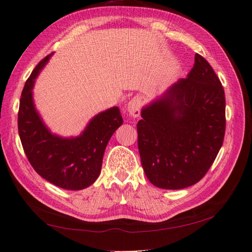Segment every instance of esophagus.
Instances as JSON below:
<instances>
[{
  "label": "esophagus",
  "instance_id": "34e87169",
  "mask_svg": "<svg viewBox=\"0 0 252 252\" xmlns=\"http://www.w3.org/2000/svg\"><path fill=\"white\" fill-rule=\"evenodd\" d=\"M127 112L133 118H137L141 113V100L137 97H134L127 103Z\"/></svg>",
  "mask_w": 252,
  "mask_h": 252
}]
</instances>
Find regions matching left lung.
<instances>
[{
	"label": "left lung",
	"mask_w": 252,
	"mask_h": 252,
	"mask_svg": "<svg viewBox=\"0 0 252 252\" xmlns=\"http://www.w3.org/2000/svg\"><path fill=\"white\" fill-rule=\"evenodd\" d=\"M141 164L153 185L184 189L199 182L223 145L225 94L210 63L196 53L187 78L142 110Z\"/></svg>",
	"instance_id": "left-lung-1"
}]
</instances>
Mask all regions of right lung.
Masks as SVG:
<instances>
[{
  "mask_svg": "<svg viewBox=\"0 0 252 252\" xmlns=\"http://www.w3.org/2000/svg\"><path fill=\"white\" fill-rule=\"evenodd\" d=\"M37 64L25 83L18 110V133L27 158L43 179L66 190H82L93 185L100 174L102 157L111 135L122 123L118 107L93 118L77 137L63 139L51 134L34 109V78L49 60Z\"/></svg>",
  "mask_w": 252,
  "mask_h": 252,
  "instance_id": "add662e5",
  "label": "right lung"
}]
</instances>
